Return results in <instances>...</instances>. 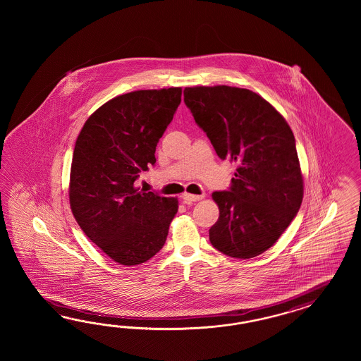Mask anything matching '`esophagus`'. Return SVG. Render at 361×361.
Instances as JSON below:
<instances>
[{
	"instance_id": "1",
	"label": "esophagus",
	"mask_w": 361,
	"mask_h": 361,
	"mask_svg": "<svg viewBox=\"0 0 361 361\" xmlns=\"http://www.w3.org/2000/svg\"><path fill=\"white\" fill-rule=\"evenodd\" d=\"M181 197H183V200H184V202H185V204H192V202H196V201L202 200V198H204V195H200V196H197V195L184 193V195H183Z\"/></svg>"
}]
</instances>
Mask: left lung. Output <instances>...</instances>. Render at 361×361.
Wrapping results in <instances>:
<instances>
[{
    "label": "left lung",
    "mask_w": 361,
    "mask_h": 361,
    "mask_svg": "<svg viewBox=\"0 0 361 361\" xmlns=\"http://www.w3.org/2000/svg\"><path fill=\"white\" fill-rule=\"evenodd\" d=\"M184 102L219 159L240 164L229 190L212 195L219 217L209 230L210 243L231 258H254L283 234L303 200L294 133L246 88L186 87Z\"/></svg>",
    "instance_id": "obj_1"
}]
</instances>
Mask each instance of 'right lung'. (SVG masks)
<instances>
[{"label": "right lung", "mask_w": 361, "mask_h": 361, "mask_svg": "<svg viewBox=\"0 0 361 361\" xmlns=\"http://www.w3.org/2000/svg\"><path fill=\"white\" fill-rule=\"evenodd\" d=\"M181 87L140 90L111 99L85 123L70 173V207L100 250L124 266L164 246L178 209L175 197L140 190L135 181L156 163V145L181 103Z\"/></svg>", "instance_id": "add662e5"}]
</instances>
